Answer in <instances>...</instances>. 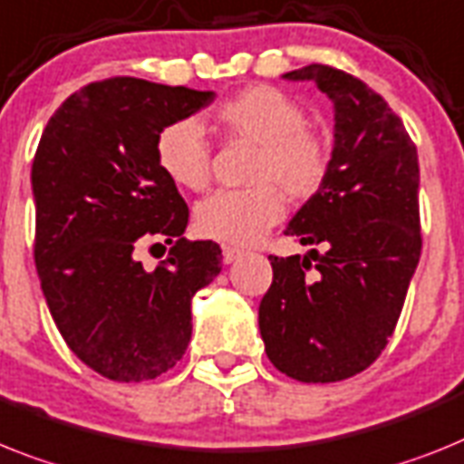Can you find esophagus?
I'll use <instances>...</instances> for the list:
<instances>
[{"label": "esophagus", "mask_w": 464, "mask_h": 464, "mask_svg": "<svg viewBox=\"0 0 464 464\" xmlns=\"http://www.w3.org/2000/svg\"><path fill=\"white\" fill-rule=\"evenodd\" d=\"M221 255H224L226 264H233L236 259H240V256H243V250H240V247H231V245H224Z\"/></svg>", "instance_id": "esophagus-1"}]
</instances>
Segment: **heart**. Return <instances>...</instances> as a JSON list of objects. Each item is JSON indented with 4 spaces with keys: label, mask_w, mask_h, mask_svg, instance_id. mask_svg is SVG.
Instances as JSON below:
<instances>
[{
    "label": "heart",
    "mask_w": 464,
    "mask_h": 464,
    "mask_svg": "<svg viewBox=\"0 0 464 464\" xmlns=\"http://www.w3.org/2000/svg\"><path fill=\"white\" fill-rule=\"evenodd\" d=\"M214 130L228 141L255 143L247 165L252 186L217 190L196 208L200 236L219 243L250 245L285 214L292 200L321 193L333 167L330 143L306 127V112L280 89L252 84L212 111ZM155 162L174 186L193 193L208 188L212 148L200 124L190 118L167 122L155 136Z\"/></svg>",
    "instance_id": "heart-1"
}]
</instances>
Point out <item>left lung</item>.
<instances>
[{"instance_id":"left-lung-1","label":"left lung","mask_w":464,"mask_h":464,"mask_svg":"<svg viewBox=\"0 0 464 464\" xmlns=\"http://www.w3.org/2000/svg\"><path fill=\"white\" fill-rule=\"evenodd\" d=\"M285 77L316 82L334 103L333 167L285 231L314 250L268 256L274 283L259 304V330L280 372L340 382L384 352L420 262L418 148L358 77L321 63Z\"/></svg>"}]
</instances>
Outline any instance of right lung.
I'll return each instance as SVG.
<instances>
[{"label":"right lung","mask_w":464,"mask_h":464,"mask_svg":"<svg viewBox=\"0 0 464 464\" xmlns=\"http://www.w3.org/2000/svg\"><path fill=\"white\" fill-rule=\"evenodd\" d=\"M212 92L136 77L92 82L61 103L33 160L34 266L70 352L115 382L177 365L190 299L221 271V247L186 240L188 205L155 162V136ZM170 245L155 272L141 246Z\"/></svg>","instance_id":"add662e5"}]
</instances>
